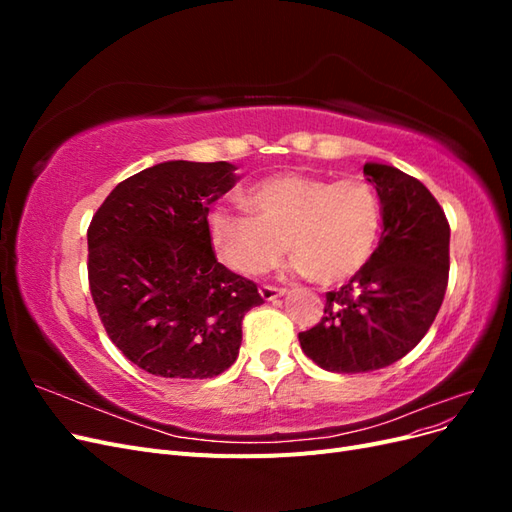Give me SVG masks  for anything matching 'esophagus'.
Instances as JSON below:
<instances>
[{
    "label": "esophagus",
    "mask_w": 512,
    "mask_h": 512,
    "mask_svg": "<svg viewBox=\"0 0 512 512\" xmlns=\"http://www.w3.org/2000/svg\"><path fill=\"white\" fill-rule=\"evenodd\" d=\"M258 292H260V297L265 299V301H273L277 297H282L286 290L284 288H275V286H260Z\"/></svg>",
    "instance_id": "obj_1"
}]
</instances>
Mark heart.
Masks as SVG:
<instances>
[{
  "instance_id": "1",
  "label": "heart",
  "mask_w": 512,
  "mask_h": 512,
  "mask_svg": "<svg viewBox=\"0 0 512 512\" xmlns=\"http://www.w3.org/2000/svg\"><path fill=\"white\" fill-rule=\"evenodd\" d=\"M243 205L252 215L230 205H215L207 215L215 256L241 275L265 273L288 243L297 252L294 273L342 282L369 260L382 226L380 198L361 179L273 175L252 185Z\"/></svg>"
}]
</instances>
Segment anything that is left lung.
Segmentation results:
<instances>
[{"mask_svg":"<svg viewBox=\"0 0 512 512\" xmlns=\"http://www.w3.org/2000/svg\"><path fill=\"white\" fill-rule=\"evenodd\" d=\"M363 173L382 205L380 243L348 284L327 292L316 327L299 333L309 359L335 374L404 359L436 320L451 267V226L425 185L386 164Z\"/></svg>","mask_w":512,"mask_h":512,"instance_id":"obj_1","label":"left lung"}]
</instances>
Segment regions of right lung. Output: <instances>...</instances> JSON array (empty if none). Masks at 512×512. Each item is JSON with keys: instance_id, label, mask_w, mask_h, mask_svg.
Instances as JSON below:
<instances>
[{"instance_id": "1", "label": "right lung", "mask_w": 512, "mask_h": 512, "mask_svg": "<svg viewBox=\"0 0 512 512\" xmlns=\"http://www.w3.org/2000/svg\"><path fill=\"white\" fill-rule=\"evenodd\" d=\"M228 162H162L106 196L87 230L89 290L111 342L162 378L203 380L237 361L262 303L213 254L207 213L235 185Z\"/></svg>"}]
</instances>
